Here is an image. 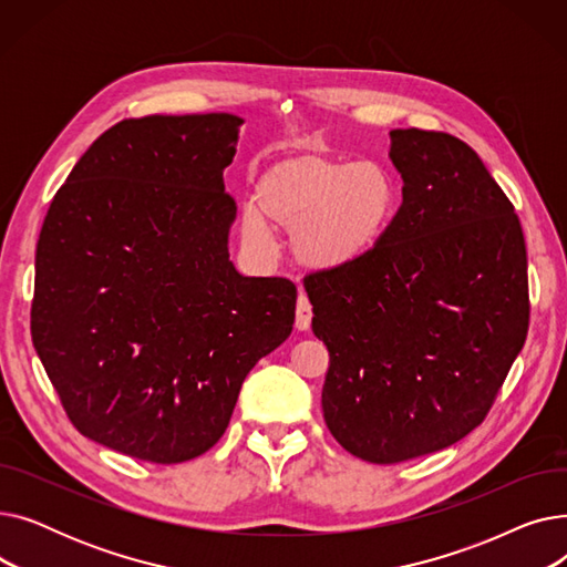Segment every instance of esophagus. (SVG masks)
I'll return each mask as SVG.
<instances>
[{
	"mask_svg": "<svg viewBox=\"0 0 567 567\" xmlns=\"http://www.w3.org/2000/svg\"><path fill=\"white\" fill-rule=\"evenodd\" d=\"M310 323H312V306L308 301V296L301 291L299 301H296V326H299L301 331H308Z\"/></svg>",
	"mask_w": 567,
	"mask_h": 567,
	"instance_id": "34e87169",
	"label": "esophagus"
}]
</instances>
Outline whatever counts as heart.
I'll return each instance as SVG.
<instances>
[{"mask_svg": "<svg viewBox=\"0 0 567 567\" xmlns=\"http://www.w3.org/2000/svg\"><path fill=\"white\" fill-rule=\"evenodd\" d=\"M398 206V182L383 165L303 148L259 176L241 231L255 246H266V225L291 231V252L301 264L344 271L383 244Z\"/></svg>", "mask_w": 567, "mask_h": 567, "instance_id": "heart-1", "label": "heart"}]
</instances>
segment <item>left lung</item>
I'll return each mask as SVG.
<instances>
[{"label":"left lung","instance_id":"obj_1","mask_svg":"<svg viewBox=\"0 0 567 567\" xmlns=\"http://www.w3.org/2000/svg\"><path fill=\"white\" fill-rule=\"evenodd\" d=\"M402 204L383 244L303 285L329 349L323 421L351 455L398 464L478 427L528 333L515 206L473 148L439 131L391 133Z\"/></svg>","mask_w":567,"mask_h":567}]
</instances>
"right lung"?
Listing matches in <instances>:
<instances>
[{
    "label": "right lung",
    "mask_w": 567,
    "mask_h": 567,
    "mask_svg": "<svg viewBox=\"0 0 567 567\" xmlns=\"http://www.w3.org/2000/svg\"><path fill=\"white\" fill-rule=\"evenodd\" d=\"M227 112L124 118L56 190L37 246L32 340L80 434L188 462L225 434L241 383L293 326L296 285L229 261Z\"/></svg>",
    "instance_id": "right-lung-1"
}]
</instances>
